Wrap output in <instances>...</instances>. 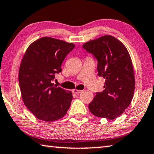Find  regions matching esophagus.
I'll list each match as a JSON object with an SVG mask.
<instances>
[{
  "instance_id": "esophagus-1",
  "label": "esophagus",
  "mask_w": 154,
  "mask_h": 154,
  "mask_svg": "<svg viewBox=\"0 0 154 154\" xmlns=\"http://www.w3.org/2000/svg\"><path fill=\"white\" fill-rule=\"evenodd\" d=\"M83 91L81 90H77V89H73V93H75V94H79V93H81V92H82Z\"/></svg>"
}]
</instances>
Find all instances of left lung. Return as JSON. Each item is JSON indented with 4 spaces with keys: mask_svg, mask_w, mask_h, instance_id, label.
Returning <instances> with one entry per match:
<instances>
[{
    "mask_svg": "<svg viewBox=\"0 0 154 154\" xmlns=\"http://www.w3.org/2000/svg\"><path fill=\"white\" fill-rule=\"evenodd\" d=\"M83 48L97 60L98 75L104 81L103 92H97L89 109L94 116L116 119L130 105L135 88L131 58L124 45L106 35L87 42Z\"/></svg>",
    "mask_w": 154,
    "mask_h": 154,
    "instance_id": "obj_1",
    "label": "left lung"
}]
</instances>
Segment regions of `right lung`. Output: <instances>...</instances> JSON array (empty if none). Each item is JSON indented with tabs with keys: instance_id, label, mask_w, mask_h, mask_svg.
I'll return each instance as SVG.
<instances>
[{
	"instance_id": "obj_1",
	"label": "right lung",
	"mask_w": 154,
	"mask_h": 154,
	"mask_svg": "<svg viewBox=\"0 0 154 154\" xmlns=\"http://www.w3.org/2000/svg\"><path fill=\"white\" fill-rule=\"evenodd\" d=\"M75 45L44 37L33 42L26 51L19 69L18 81L24 103L41 120L51 122L63 117L73 95L52 83L55 75Z\"/></svg>"
}]
</instances>
